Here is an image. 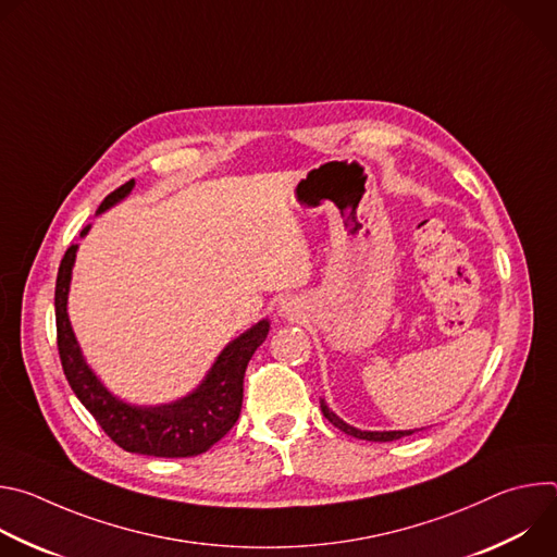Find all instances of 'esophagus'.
<instances>
[{"label":"esophagus","mask_w":557,"mask_h":557,"mask_svg":"<svg viewBox=\"0 0 557 557\" xmlns=\"http://www.w3.org/2000/svg\"><path fill=\"white\" fill-rule=\"evenodd\" d=\"M277 312H280L282 317L290 314V312H293V306H290V301H282V304H280V308H277Z\"/></svg>","instance_id":"obj_1"}]
</instances>
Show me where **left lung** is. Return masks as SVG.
<instances>
[{"mask_svg": "<svg viewBox=\"0 0 557 557\" xmlns=\"http://www.w3.org/2000/svg\"><path fill=\"white\" fill-rule=\"evenodd\" d=\"M320 406H322L324 417H326V419H329L337 430L346 432L348 436L361 438V441L389 443V441H396V438H401V436H410V434H414V432H417V430H359V428H355V425L346 423L344 419H339V417H337V414L326 406V401H324V399H320Z\"/></svg>", "mask_w": 557, "mask_h": 557, "instance_id": "1", "label": "left lung"}]
</instances>
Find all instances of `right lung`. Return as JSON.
Wrapping results in <instances>:
<instances>
[{"mask_svg": "<svg viewBox=\"0 0 557 557\" xmlns=\"http://www.w3.org/2000/svg\"><path fill=\"white\" fill-rule=\"evenodd\" d=\"M134 187L136 183L129 181L112 191L99 205L97 215L123 202ZM90 228L92 224L82 231V237H86ZM76 251L78 245H72L65 251L59 264L54 288L57 346L63 374L76 394V399L84 404V408L97 419L106 434L125 451L158 458H187L207 451L240 417L245 372L253 352L269 335V320H260L231 339L213 359L202 381L191 392L181 396V399L156 406L129 404L116 396L90 368L72 331L67 297Z\"/></svg>", "mask_w": 557, "mask_h": 557, "instance_id": "obj_1", "label": "right lung"}]
</instances>
